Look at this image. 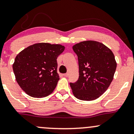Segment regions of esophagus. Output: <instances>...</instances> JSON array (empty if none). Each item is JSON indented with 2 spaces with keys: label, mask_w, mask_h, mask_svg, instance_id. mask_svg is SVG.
Instances as JSON below:
<instances>
[{
  "label": "esophagus",
  "mask_w": 134,
  "mask_h": 134,
  "mask_svg": "<svg viewBox=\"0 0 134 134\" xmlns=\"http://www.w3.org/2000/svg\"><path fill=\"white\" fill-rule=\"evenodd\" d=\"M63 76H64V77H68L69 76V74L68 73H67V74H63Z\"/></svg>",
  "instance_id": "34e87169"
}]
</instances>
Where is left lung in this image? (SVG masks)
Segmentation results:
<instances>
[{"label": "left lung", "instance_id": "1", "mask_svg": "<svg viewBox=\"0 0 134 134\" xmlns=\"http://www.w3.org/2000/svg\"><path fill=\"white\" fill-rule=\"evenodd\" d=\"M78 56L79 80L70 83L77 99L92 101L102 95L112 82L117 63L112 51L96 41H85L72 46Z\"/></svg>", "mask_w": 134, "mask_h": 134}]
</instances>
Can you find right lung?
Returning a JSON list of instances; mask_svg holds the SVG:
<instances>
[{
  "label": "right lung",
  "mask_w": 134,
  "mask_h": 134,
  "mask_svg": "<svg viewBox=\"0 0 134 134\" xmlns=\"http://www.w3.org/2000/svg\"><path fill=\"white\" fill-rule=\"evenodd\" d=\"M65 49L61 44H34L19 52L13 64L15 79L21 88L33 98L49 95L59 80L57 59Z\"/></svg>",
  "instance_id": "obj_1"
}]
</instances>
